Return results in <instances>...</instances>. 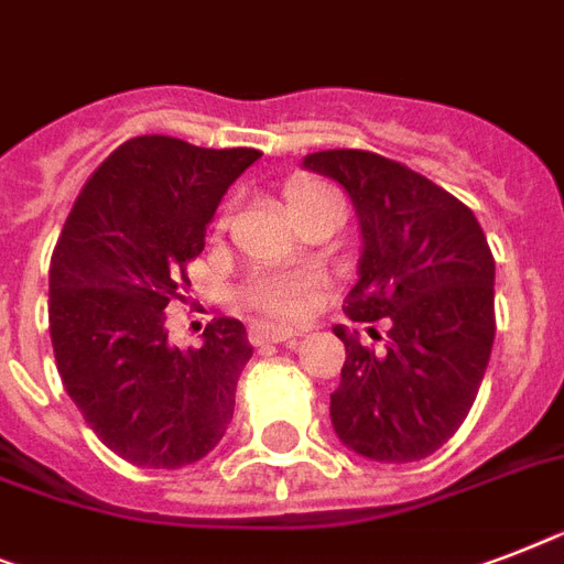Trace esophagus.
Returning a JSON list of instances; mask_svg holds the SVG:
<instances>
[{
  "label": "esophagus",
  "mask_w": 564,
  "mask_h": 564,
  "mask_svg": "<svg viewBox=\"0 0 564 564\" xmlns=\"http://www.w3.org/2000/svg\"><path fill=\"white\" fill-rule=\"evenodd\" d=\"M301 333L297 329H290V327H254L251 329V341L254 345H281V341H292V338H297Z\"/></svg>",
  "instance_id": "1"
}]
</instances>
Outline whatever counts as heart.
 I'll use <instances>...</instances> for the list:
<instances>
[{"label":"heart","instance_id":"1","mask_svg":"<svg viewBox=\"0 0 564 564\" xmlns=\"http://www.w3.org/2000/svg\"><path fill=\"white\" fill-rule=\"evenodd\" d=\"M322 203H341V196L336 194V187H329L327 182H318V178H297V182H292V185L286 187V205H290L292 217H301V214L313 210L315 205ZM223 223H226V219H223ZM313 286L315 281L310 274H295V278L269 274V278L254 281V286L249 290V301L254 306H260L263 313L290 318V315L304 313Z\"/></svg>","mask_w":564,"mask_h":564}]
</instances>
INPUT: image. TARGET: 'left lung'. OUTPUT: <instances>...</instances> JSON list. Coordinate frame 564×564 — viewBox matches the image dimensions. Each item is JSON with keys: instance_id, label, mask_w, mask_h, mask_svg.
<instances>
[{"instance_id": "obj_1", "label": "left lung", "mask_w": 564, "mask_h": 564, "mask_svg": "<svg viewBox=\"0 0 564 564\" xmlns=\"http://www.w3.org/2000/svg\"><path fill=\"white\" fill-rule=\"evenodd\" d=\"M304 171L336 178L359 217V281L345 313L386 324V345L333 327L345 341L329 393L338 441L379 464L423 460L460 429L496 338V260L460 199L368 150L304 155Z\"/></svg>"}]
</instances>
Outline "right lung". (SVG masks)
Returning a JSON list of instances; mask_svg holds the SVG:
<instances>
[{
    "instance_id": "obj_1",
    "label": "right lung",
    "mask_w": 564,
    "mask_h": 564,
    "mask_svg": "<svg viewBox=\"0 0 564 564\" xmlns=\"http://www.w3.org/2000/svg\"><path fill=\"white\" fill-rule=\"evenodd\" d=\"M260 150L194 148L171 135L123 141L91 173L48 272V329L63 386L89 429L144 469H182L235 416L251 345L217 318L203 347L167 341L164 306L205 249L219 199Z\"/></svg>"
}]
</instances>
